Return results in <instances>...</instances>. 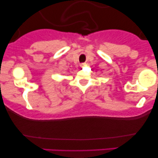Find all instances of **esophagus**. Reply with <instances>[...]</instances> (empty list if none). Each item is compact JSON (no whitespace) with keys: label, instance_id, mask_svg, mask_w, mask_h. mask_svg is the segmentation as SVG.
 <instances>
[{"label":"esophagus","instance_id":"obj_1","mask_svg":"<svg viewBox=\"0 0 158 158\" xmlns=\"http://www.w3.org/2000/svg\"><path fill=\"white\" fill-rule=\"evenodd\" d=\"M86 63H82V64H80V67L81 68H83V67H85V66H86Z\"/></svg>","mask_w":158,"mask_h":158}]
</instances>
